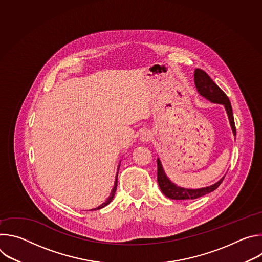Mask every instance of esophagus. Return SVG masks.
I'll return each mask as SVG.
<instances>
[{
	"mask_svg": "<svg viewBox=\"0 0 262 262\" xmlns=\"http://www.w3.org/2000/svg\"><path fill=\"white\" fill-rule=\"evenodd\" d=\"M152 138V135L150 132H143L141 135H140V141L143 142V143H146L148 141H150Z\"/></svg>",
	"mask_w": 262,
	"mask_h": 262,
	"instance_id": "1",
	"label": "esophagus"
}]
</instances>
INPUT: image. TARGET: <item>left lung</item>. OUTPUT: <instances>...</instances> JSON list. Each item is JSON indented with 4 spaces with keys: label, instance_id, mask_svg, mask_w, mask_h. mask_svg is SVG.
I'll return each instance as SVG.
<instances>
[{
    "label": "left lung",
    "instance_id": "obj_1",
    "mask_svg": "<svg viewBox=\"0 0 262 262\" xmlns=\"http://www.w3.org/2000/svg\"><path fill=\"white\" fill-rule=\"evenodd\" d=\"M194 77H195V85L201 96L205 97L206 99H208L213 103H220L225 106V110L227 112V115L229 118V122L232 128V133L234 136H236V128H235V123H234V118L232 113V106L228 96L221 90V88L210 79V77L204 70L197 68L195 70ZM223 179L224 177L221 178L214 184L206 186V188H201V189L180 188V186H177L176 184H174L167 177L163 169L162 163L160 159H158V182L160 185V189L165 196L173 200H189V199H196V198L202 197L206 194L213 192L215 189H217L219 185L222 183Z\"/></svg>",
    "mask_w": 262,
    "mask_h": 262
}]
</instances>
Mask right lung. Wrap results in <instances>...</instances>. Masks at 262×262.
<instances>
[{"instance_id": "obj_1", "label": "right lung", "mask_w": 262, "mask_h": 262, "mask_svg": "<svg viewBox=\"0 0 262 262\" xmlns=\"http://www.w3.org/2000/svg\"><path fill=\"white\" fill-rule=\"evenodd\" d=\"M120 166V165H119ZM119 169V168H118ZM117 179H118V171H117V175H116V178H115V182H114V188H113V190H112V192H111V195L108 196V198L106 199V201H104L101 205H99L98 207H96V208H94V210H97V209H100V208H102V207H104V206H106L112 200H113V198H114V196H115V193H116V189H117Z\"/></svg>"}]
</instances>
